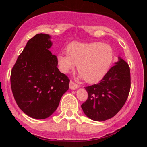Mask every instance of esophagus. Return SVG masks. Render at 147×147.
<instances>
[{
    "mask_svg": "<svg viewBox=\"0 0 147 147\" xmlns=\"http://www.w3.org/2000/svg\"><path fill=\"white\" fill-rule=\"evenodd\" d=\"M79 88V85L77 84L74 83V82L72 81V80H70L69 82V88L71 90H76L77 88Z\"/></svg>",
    "mask_w": 147,
    "mask_h": 147,
    "instance_id": "1",
    "label": "esophagus"
}]
</instances>
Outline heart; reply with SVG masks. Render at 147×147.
I'll list each match as a JSON object with an SVG mask.
<instances>
[{"label": "heart", "instance_id": "1", "mask_svg": "<svg viewBox=\"0 0 147 147\" xmlns=\"http://www.w3.org/2000/svg\"><path fill=\"white\" fill-rule=\"evenodd\" d=\"M67 55H58V64L63 73L78 65L80 77L88 83H96L104 77L114 59V51L108 44L73 42L66 48Z\"/></svg>", "mask_w": 147, "mask_h": 147}]
</instances>
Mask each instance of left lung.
I'll list each match as a JSON object with an SVG mask.
<instances>
[{"instance_id":"left-lung-1","label":"left lung","mask_w":147,"mask_h":147,"mask_svg":"<svg viewBox=\"0 0 147 147\" xmlns=\"http://www.w3.org/2000/svg\"><path fill=\"white\" fill-rule=\"evenodd\" d=\"M118 59L99 83L85 87L88 97L81 106L90 119L100 122L110 119L127 100L131 82L130 67L124 60Z\"/></svg>"}]
</instances>
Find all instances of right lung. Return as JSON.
<instances>
[{
    "mask_svg": "<svg viewBox=\"0 0 147 147\" xmlns=\"http://www.w3.org/2000/svg\"><path fill=\"white\" fill-rule=\"evenodd\" d=\"M50 38L40 33L29 39L11 70V90L18 106L36 119L51 116L69 89V79L58 69L57 56L49 50Z\"/></svg>",
    "mask_w": 147,
    "mask_h": 147,
    "instance_id": "obj_1",
    "label": "right lung"
}]
</instances>
